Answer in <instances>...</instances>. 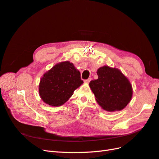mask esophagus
Listing matches in <instances>:
<instances>
[{
	"mask_svg": "<svg viewBox=\"0 0 159 159\" xmlns=\"http://www.w3.org/2000/svg\"><path fill=\"white\" fill-rule=\"evenodd\" d=\"M90 81H91V78H88V80H85L84 81H85V83L88 84Z\"/></svg>",
	"mask_w": 159,
	"mask_h": 159,
	"instance_id": "1",
	"label": "esophagus"
}]
</instances>
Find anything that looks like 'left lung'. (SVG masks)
<instances>
[{"instance_id":"obj_1","label":"left lung","mask_w":159,"mask_h":159,"mask_svg":"<svg viewBox=\"0 0 159 159\" xmlns=\"http://www.w3.org/2000/svg\"><path fill=\"white\" fill-rule=\"evenodd\" d=\"M98 78L89 85L102 108L108 111L121 110L127 106L132 96L129 80L117 68L103 66L97 71Z\"/></svg>"}]
</instances>
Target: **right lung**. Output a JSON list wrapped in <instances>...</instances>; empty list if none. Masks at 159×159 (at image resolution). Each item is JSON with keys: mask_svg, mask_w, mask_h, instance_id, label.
Returning a JSON list of instances; mask_svg holds the SVG:
<instances>
[{"mask_svg": "<svg viewBox=\"0 0 159 159\" xmlns=\"http://www.w3.org/2000/svg\"><path fill=\"white\" fill-rule=\"evenodd\" d=\"M83 83L80 72L74 64L63 61L45 73L40 80L39 93L47 104L59 106L69 100L75 90Z\"/></svg>", "mask_w": 159, "mask_h": 159, "instance_id": "1", "label": "right lung"}]
</instances>
